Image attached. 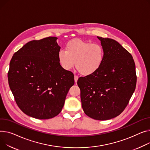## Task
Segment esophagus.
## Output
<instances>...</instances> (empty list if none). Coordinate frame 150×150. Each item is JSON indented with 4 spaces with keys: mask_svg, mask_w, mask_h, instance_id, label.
<instances>
[{
    "mask_svg": "<svg viewBox=\"0 0 150 150\" xmlns=\"http://www.w3.org/2000/svg\"><path fill=\"white\" fill-rule=\"evenodd\" d=\"M78 76L77 75H75L74 76V79H75V82L76 83L78 81Z\"/></svg>",
    "mask_w": 150,
    "mask_h": 150,
    "instance_id": "1",
    "label": "esophagus"
}]
</instances>
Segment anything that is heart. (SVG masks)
Wrapping results in <instances>:
<instances>
[{
    "mask_svg": "<svg viewBox=\"0 0 150 150\" xmlns=\"http://www.w3.org/2000/svg\"><path fill=\"white\" fill-rule=\"evenodd\" d=\"M105 57L103 47L98 43L74 39L66 46V51L60 50L58 59L61 66L66 71L75 66L83 75L95 73L102 66Z\"/></svg>",
    "mask_w": 150,
    "mask_h": 150,
    "instance_id": "b5f03b06",
    "label": "heart"
}]
</instances>
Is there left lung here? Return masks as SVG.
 <instances>
[{"label": "left lung", "mask_w": 150, "mask_h": 150, "mask_svg": "<svg viewBox=\"0 0 150 150\" xmlns=\"http://www.w3.org/2000/svg\"><path fill=\"white\" fill-rule=\"evenodd\" d=\"M104 49V62L92 75L79 78L81 100L86 115L104 121L120 115L128 105L136 85L132 55L115 40L97 37Z\"/></svg>", "instance_id": "obj_1"}]
</instances>
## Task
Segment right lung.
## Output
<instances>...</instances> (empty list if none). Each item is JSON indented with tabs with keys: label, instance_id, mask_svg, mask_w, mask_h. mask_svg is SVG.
Masks as SVG:
<instances>
[{
	"label": "right lung",
	"instance_id": "right-lung-1",
	"mask_svg": "<svg viewBox=\"0 0 150 150\" xmlns=\"http://www.w3.org/2000/svg\"><path fill=\"white\" fill-rule=\"evenodd\" d=\"M57 37L27 43L9 63L8 83L15 101L26 115L38 119L57 116L75 83L74 75L58 59Z\"/></svg>",
	"mask_w": 150,
	"mask_h": 150
}]
</instances>
